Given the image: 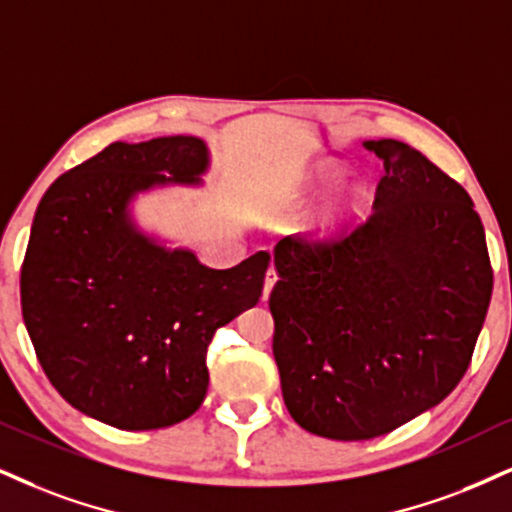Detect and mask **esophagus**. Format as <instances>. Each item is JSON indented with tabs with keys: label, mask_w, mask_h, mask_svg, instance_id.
Returning <instances> with one entry per match:
<instances>
[{
	"label": "esophagus",
	"mask_w": 512,
	"mask_h": 512,
	"mask_svg": "<svg viewBox=\"0 0 512 512\" xmlns=\"http://www.w3.org/2000/svg\"><path fill=\"white\" fill-rule=\"evenodd\" d=\"M275 282H277V273H275V268L270 266L268 273H266V282H263V301H268V296H270V292H273Z\"/></svg>",
	"instance_id": "34e87169"
}]
</instances>
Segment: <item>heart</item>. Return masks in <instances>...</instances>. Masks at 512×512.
Segmentation results:
<instances>
[{
    "mask_svg": "<svg viewBox=\"0 0 512 512\" xmlns=\"http://www.w3.org/2000/svg\"><path fill=\"white\" fill-rule=\"evenodd\" d=\"M344 175V166L337 161H318L308 166L299 178L289 182L282 189L280 201L287 206H306L318 194H323L327 187L334 185ZM365 208V187L361 182H344L342 187L334 189L323 204H320L308 218L306 230L311 232L318 242H334L349 232V227L356 223Z\"/></svg>",
    "mask_w": 512,
    "mask_h": 512,
    "instance_id": "1",
    "label": "heart"
}]
</instances>
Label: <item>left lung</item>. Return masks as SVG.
I'll return each mask as SVG.
<instances>
[{
	"label": "left lung",
	"instance_id": "8db88e82",
	"mask_svg": "<svg viewBox=\"0 0 512 512\" xmlns=\"http://www.w3.org/2000/svg\"><path fill=\"white\" fill-rule=\"evenodd\" d=\"M363 147L384 163L370 220L337 244L277 242L268 301L289 415L339 441L380 437L444 401L494 287L470 194L399 140Z\"/></svg>",
	"mask_w": 512,
	"mask_h": 512
}]
</instances>
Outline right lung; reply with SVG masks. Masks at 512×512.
<instances>
[{
	"label": "right lung",
	"instance_id": "1",
	"mask_svg": "<svg viewBox=\"0 0 512 512\" xmlns=\"http://www.w3.org/2000/svg\"><path fill=\"white\" fill-rule=\"evenodd\" d=\"M192 135L113 142L61 175L35 211L21 270L23 323L56 391L118 430H161L206 399L218 327L261 299L266 251L216 270L137 223L135 201L204 187Z\"/></svg>",
	"mask_w": 512,
	"mask_h": 512
}]
</instances>
